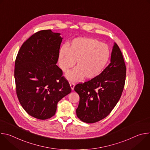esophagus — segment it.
<instances>
[{
	"instance_id": "obj_1",
	"label": "esophagus",
	"mask_w": 150,
	"mask_h": 150,
	"mask_svg": "<svg viewBox=\"0 0 150 150\" xmlns=\"http://www.w3.org/2000/svg\"><path fill=\"white\" fill-rule=\"evenodd\" d=\"M70 86H71V88L72 89V90H74V87H75V83L74 82H72L70 83Z\"/></svg>"
}]
</instances>
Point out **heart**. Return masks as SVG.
I'll use <instances>...</instances> for the list:
<instances>
[{
	"mask_svg": "<svg viewBox=\"0 0 150 150\" xmlns=\"http://www.w3.org/2000/svg\"><path fill=\"white\" fill-rule=\"evenodd\" d=\"M110 56V50L106 44L96 39L77 38L70 44L69 48L63 46L59 52V66L67 72L75 65L74 69L67 74V77L73 81L83 76L93 79L101 74Z\"/></svg>",
	"mask_w": 150,
	"mask_h": 150,
	"instance_id": "b5f03b06",
	"label": "heart"
}]
</instances>
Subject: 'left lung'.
I'll use <instances>...</instances> for the list:
<instances>
[{
    "instance_id": "obj_1",
    "label": "left lung",
    "mask_w": 150,
    "mask_h": 150,
    "mask_svg": "<svg viewBox=\"0 0 150 150\" xmlns=\"http://www.w3.org/2000/svg\"><path fill=\"white\" fill-rule=\"evenodd\" d=\"M126 72L122 53L115 42L109 65L96 78L75 86L79 96L77 117L83 122L93 123L108 116L121 97Z\"/></svg>"
}]
</instances>
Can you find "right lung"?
Segmentation results:
<instances>
[{
  "label": "right lung",
  "instance_id": "1",
  "mask_svg": "<svg viewBox=\"0 0 150 150\" xmlns=\"http://www.w3.org/2000/svg\"><path fill=\"white\" fill-rule=\"evenodd\" d=\"M50 30L34 33L21 46L15 62L16 92L30 116L41 120L55 115L57 103L71 92L56 65L62 38Z\"/></svg>",
  "mask_w": 150,
  "mask_h": 150
}]
</instances>
